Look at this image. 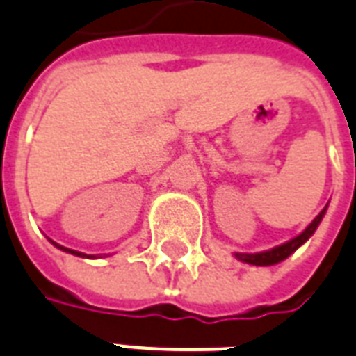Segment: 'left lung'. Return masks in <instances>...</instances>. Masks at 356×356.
<instances>
[{"label": "left lung", "instance_id": "8db88e82", "mask_svg": "<svg viewBox=\"0 0 356 356\" xmlns=\"http://www.w3.org/2000/svg\"><path fill=\"white\" fill-rule=\"evenodd\" d=\"M325 211H327V206H325L321 211H319V216L314 219L307 228H305V232H301L297 238L290 239L288 243H282L275 247V249L264 250V252H256V254H249V252H236V258H239L241 261H247V264H252V266H273V264H278V261L286 260L288 256L301 247L305 241H307L314 232H316V228L323 219Z\"/></svg>", "mask_w": 356, "mask_h": 356}]
</instances>
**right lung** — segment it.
<instances>
[{"label":"right lung","mask_w":356,"mask_h":356,"mask_svg":"<svg viewBox=\"0 0 356 356\" xmlns=\"http://www.w3.org/2000/svg\"><path fill=\"white\" fill-rule=\"evenodd\" d=\"M51 243H54V241H51ZM54 245H55V247H57V249L65 250V252H70V254H76V256H87V254H81V252H78V250L66 249V247H63V245H59V243H54ZM87 258H92V256H87Z\"/></svg>","instance_id":"1"}]
</instances>
